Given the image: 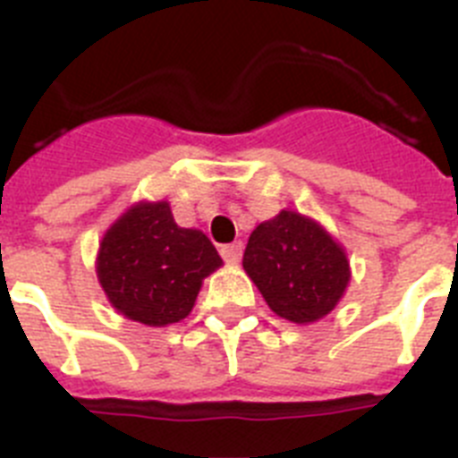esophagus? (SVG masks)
Wrapping results in <instances>:
<instances>
[{"instance_id":"1","label":"esophagus","mask_w":458,"mask_h":458,"mask_svg":"<svg viewBox=\"0 0 458 458\" xmlns=\"http://www.w3.org/2000/svg\"><path fill=\"white\" fill-rule=\"evenodd\" d=\"M220 254L229 266H238L242 259V242H229V245H222Z\"/></svg>"}]
</instances>
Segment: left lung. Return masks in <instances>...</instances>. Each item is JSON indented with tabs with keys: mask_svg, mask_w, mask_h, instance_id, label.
<instances>
[{
	"mask_svg": "<svg viewBox=\"0 0 458 458\" xmlns=\"http://www.w3.org/2000/svg\"><path fill=\"white\" fill-rule=\"evenodd\" d=\"M242 268L266 305L298 326L327 317L351 282L346 248L321 222L291 208L257 225L242 254Z\"/></svg>",
	"mask_w": 458,
	"mask_h": 458,
	"instance_id": "8db88e82",
	"label": "left lung"
}]
</instances>
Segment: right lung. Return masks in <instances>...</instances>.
<instances>
[{
    "mask_svg": "<svg viewBox=\"0 0 458 458\" xmlns=\"http://www.w3.org/2000/svg\"><path fill=\"white\" fill-rule=\"evenodd\" d=\"M222 266L199 229L176 225L167 199H141L107 226L96 254V277L121 317L151 327L179 323L201 284Z\"/></svg>",
    "mask_w": 458,
    "mask_h": 458,
    "instance_id": "add662e5",
    "label": "right lung"
}]
</instances>
